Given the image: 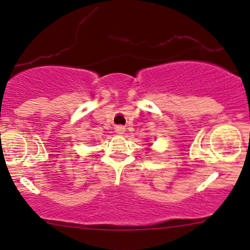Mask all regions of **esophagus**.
Returning <instances> with one entry per match:
<instances>
[{
	"label": "esophagus",
	"mask_w": 250,
	"mask_h": 250,
	"mask_svg": "<svg viewBox=\"0 0 250 250\" xmlns=\"http://www.w3.org/2000/svg\"><path fill=\"white\" fill-rule=\"evenodd\" d=\"M125 132V128L122 127V125H118V127H116V133L117 134H123Z\"/></svg>",
	"instance_id": "obj_1"
}]
</instances>
